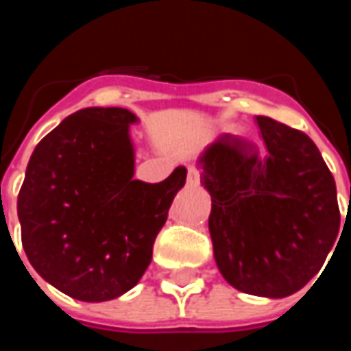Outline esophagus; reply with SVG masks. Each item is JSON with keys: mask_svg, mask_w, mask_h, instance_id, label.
<instances>
[{"mask_svg": "<svg viewBox=\"0 0 351 351\" xmlns=\"http://www.w3.org/2000/svg\"><path fill=\"white\" fill-rule=\"evenodd\" d=\"M198 182H200V169H198L197 165H189L187 167V184L189 186H197Z\"/></svg>", "mask_w": 351, "mask_h": 351, "instance_id": "1", "label": "esophagus"}]
</instances>
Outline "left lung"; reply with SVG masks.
I'll list each match as a JSON object with an SVG mask.
<instances>
[{"label": "left lung", "mask_w": 351, "mask_h": 351, "mask_svg": "<svg viewBox=\"0 0 351 351\" xmlns=\"http://www.w3.org/2000/svg\"><path fill=\"white\" fill-rule=\"evenodd\" d=\"M256 123L266 151L222 134L198 158L200 182L222 277L244 293L282 299L321 271L337 240V187L308 134L267 117Z\"/></svg>", "instance_id": "left-lung-1"}]
</instances>
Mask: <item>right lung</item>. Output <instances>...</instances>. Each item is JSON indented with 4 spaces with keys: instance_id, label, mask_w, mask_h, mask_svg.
<instances>
[{
    "instance_id": "obj_1",
    "label": "right lung",
    "mask_w": 351,
    "mask_h": 351,
    "mask_svg": "<svg viewBox=\"0 0 351 351\" xmlns=\"http://www.w3.org/2000/svg\"><path fill=\"white\" fill-rule=\"evenodd\" d=\"M121 107H87L52 129L30 156L18 195L21 244L38 275L85 302L117 299L142 278L186 167L134 180Z\"/></svg>"
}]
</instances>
